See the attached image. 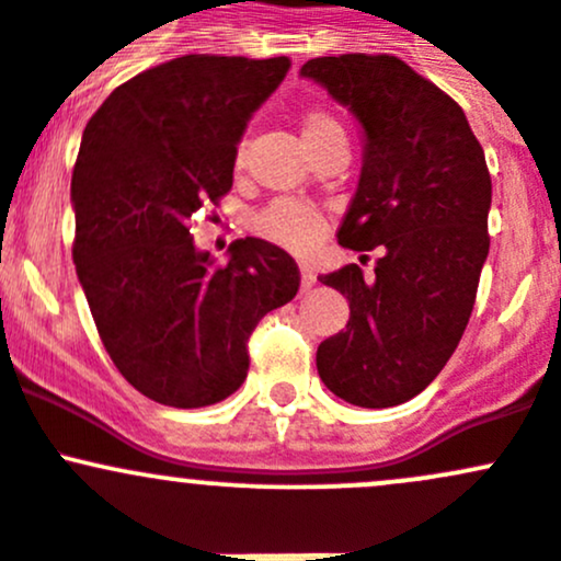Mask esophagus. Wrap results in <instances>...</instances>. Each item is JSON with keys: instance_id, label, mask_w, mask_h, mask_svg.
I'll return each instance as SVG.
<instances>
[{"instance_id": "1", "label": "esophagus", "mask_w": 561, "mask_h": 561, "mask_svg": "<svg viewBox=\"0 0 561 561\" xmlns=\"http://www.w3.org/2000/svg\"><path fill=\"white\" fill-rule=\"evenodd\" d=\"M314 282H317L314 271L309 268L307 263H301V290H312V287H314Z\"/></svg>"}]
</instances>
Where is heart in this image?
Wrapping results in <instances>:
<instances>
[{"mask_svg":"<svg viewBox=\"0 0 561 561\" xmlns=\"http://www.w3.org/2000/svg\"><path fill=\"white\" fill-rule=\"evenodd\" d=\"M333 135H344L342 124L325 111H309L301 118V138L304 144H314V140L333 138ZM236 162H244V146L236 151ZM257 230L265 239L285 244L290 249H309L322 233V217L314 208L304 206V203L279 201L274 206L265 208L257 217Z\"/></svg>","mask_w":561,"mask_h":561,"instance_id":"b5f03b06","label":"heart"}]
</instances>
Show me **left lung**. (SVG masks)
<instances>
[{
  "mask_svg": "<svg viewBox=\"0 0 561 561\" xmlns=\"http://www.w3.org/2000/svg\"><path fill=\"white\" fill-rule=\"evenodd\" d=\"M301 76L364 129L339 244L380 247L371 279L355 263L317 276L350 301L347 328L317 347V371L355 407L404 404L443 371L472 314L489 257L485 154L461 107L396 56H320Z\"/></svg>",
  "mask_w": 561,
  "mask_h": 561,
  "instance_id": "8db88e82",
  "label": "left lung"
}]
</instances>
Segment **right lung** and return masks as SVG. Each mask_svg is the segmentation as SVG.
<instances>
[{"mask_svg":"<svg viewBox=\"0 0 561 561\" xmlns=\"http://www.w3.org/2000/svg\"><path fill=\"white\" fill-rule=\"evenodd\" d=\"M287 70V56H179L113 89L83 129L70 186L78 282L124 380L165 407L236 393L254 325L301 285L285 249L247 236L217 265L186 228L230 192L249 118Z\"/></svg>","mask_w":561,"mask_h":561,"instance_id":"1","label":"right lung"}]
</instances>
